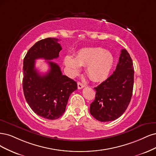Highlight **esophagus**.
I'll return each mask as SVG.
<instances>
[{
	"label": "esophagus",
	"instance_id": "34e87169",
	"mask_svg": "<svg viewBox=\"0 0 156 156\" xmlns=\"http://www.w3.org/2000/svg\"><path fill=\"white\" fill-rule=\"evenodd\" d=\"M85 86V84H83V83H81V82H78V88L79 89H81L83 88Z\"/></svg>",
	"mask_w": 156,
	"mask_h": 156
}]
</instances>
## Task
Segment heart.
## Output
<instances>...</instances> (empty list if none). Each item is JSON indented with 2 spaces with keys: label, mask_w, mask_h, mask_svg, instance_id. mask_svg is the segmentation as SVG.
I'll return each instance as SVG.
<instances>
[{
  "label": "heart",
  "mask_w": 156,
  "mask_h": 156,
  "mask_svg": "<svg viewBox=\"0 0 156 156\" xmlns=\"http://www.w3.org/2000/svg\"><path fill=\"white\" fill-rule=\"evenodd\" d=\"M64 62L72 74L77 73L80 66H87V74L93 81H102L108 77L113 63V57L108 51L101 48L82 49L76 58L67 55Z\"/></svg>",
  "instance_id": "b5f03b06"
}]
</instances>
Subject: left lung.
<instances>
[{"label": "left lung", "instance_id": "1", "mask_svg": "<svg viewBox=\"0 0 156 156\" xmlns=\"http://www.w3.org/2000/svg\"><path fill=\"white\" fill-rule=\"evenodd\" d=\"M133 80L132 59L122 49L112 75L94 88L95 99L90 105L92 116L100 122L112 121L121 116L131 100Z\"/></svg>", "mask_w": 156, "mask_h": 156}]
</instances>
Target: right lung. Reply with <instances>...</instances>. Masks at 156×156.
Here are the masks:
<instances>
[{"mask_svg": "<svg viewBox=\"0 0 156 156\" xmlns=\"http://www.w3.org/2000/svg\"><path fill=\"white\" fill-rule=\"evenodd\" d=\"M59 39L48 37L35 43L23 61V87L29 106L39 116L48 120L62 117L71 94L78 89L76 82L63 75L59 65L47 61L50 70L43 75L35 69V60H52L62 49Z\"/></svg>", "mask_w": 156, "mask_h": 156, "instance_id": "right-lung-1", "label": "right lung"}]
</instances>
